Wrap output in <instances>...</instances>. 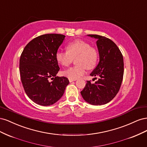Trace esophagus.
<instances>
[{
	"instance_id": "esophagus-1",
	"label": "esophagus",
	"mask_w": 147,
	"mask_h": 147,
	"mask_svg": "<svg viewBox=\"0 0 147 147\" xmlns=\"http://www.w3.org/2000/svg\"><path fill=\"white\" fill-rule=\"evenodd\" d=\"M69 80L70 82H74V81L76 80H75V79H70V78H69Z\"/></svg>"
}]
</instances>
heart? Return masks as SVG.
Returning <instances> with one entry per match:
<instances>
[{
  "mask_svg": "<svg viewBox=\"0 0 147 147\" xmlns=\"http://www.w3.org/2000/svg\"><path fill=\"white\" fill-rule=\"evenodd\" d=\"M56 59L64 67L69 66L75 59L77 65L64 70L63 75L68 78L76 80L85 74L86 69L95 68L98 60V52L89 43L78 39L68 44L67 51H57Z\"/></svg>",
  "mask_w": 147,
  "mask_h": 147,
  "instance_id": "heart-1",
  "label": "heart"
}]
</instances>
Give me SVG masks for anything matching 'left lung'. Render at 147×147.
Masks as SVG:
<instances>
[{
    "label": "left lung",
    "instance_id": "1",
    "mask_svg": "<svg viewBox=\"0 0 147 147\" xmlns=\"http://www.w3.org/2000/svg\"><path fill=\"white\" fill-rule=\"evenodd\" d=\"M88 35L97 39L99 62L90 75L98 77V80L94 83L87 81L81 94L89 104L101 105L112 100L119 90L124 74L123 57L117 45L110 39L99 35Z\"/></svg>",
    "mask_w": 147,
    "mask_h": 147
}]
</instances>
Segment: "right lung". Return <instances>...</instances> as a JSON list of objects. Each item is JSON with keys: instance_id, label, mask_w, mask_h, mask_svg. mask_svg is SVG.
Wrapping results in <instances>:
<instances>
[{"instance_id": "obj_1", "label": "right lung", "mask_w": 147, "mask_h": 147, "mask_svg": "<svg viewBox=\"0 0 147 147\" xmlns=\"http://www.w3.org/2000/svg\"><path fill=\"white\" fill-rule=\"evenodd\" d=\"M65 35L48 34L30 41L20 59L21 80L26 94L35 103L43 106L55 104L63 96L69 83L65 77L56 76L59 71L56 53ZM51 78L53 80L50 82Z\"/></svg>"}]
</instances>
